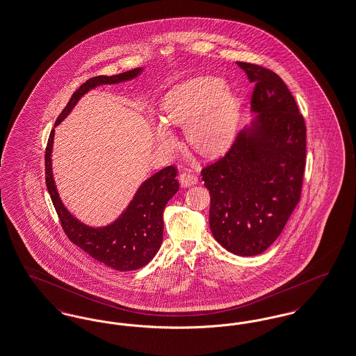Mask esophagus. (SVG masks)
I'll list each match as a JSON object with an SVG mask.
<instances>
[{"instance_id": "34e87169", "label": "esophagus", "mask_w": 356, "mask_h": 356, "mask_svg": "<svg viewBox=\"0 0 356 356\" xmlns=\"http://www.w3.org/2000/svg\"><path fill=\"white\" fill-rule=\"evenodd\" d=\"M179 180H180V184L183 188H188V186H192V185H196L199 183L197 176H195L192 172H183L180 175Z\"/></svg>"}]
</instances>
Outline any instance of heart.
Segmentation results:
<instances>
[{
  "mask_svg": "<svg viewBox=\"0 0 356 356\" xmlns=\"http://www.w3.org/2000/svg\"><path fill=\"white\" fill-rule=\"evenodd\" d=\"M164 122H154L157 143L176 145L171 128L185 127L188 143L202 155H218L233 143L238 122V100L221 78L196 75L172 86L163 99Z\"/></svg>",
  "mask_w": 356,
  "mask_h": 356,
  "instance_id": "b5f03b06",
  "label": "heart"
}]
</instances>
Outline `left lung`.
Masks as SVG:
<instances>
[{"label":"left lung","instance_id":"left-lung-1","mask_svg":"<svg viewBox=\"0 0 356 356\" xmlns=\"http://www.w3.org/2000/svg\"><path fill=\"white\" fill-rule=\"evenodd\" d=\"M254 83L249 126L227 155L201 171L211 193L209 227L237 256L261 254L278 238L300 197L306 126L284 81L265 67L237 62Z\"/></svg>","mask_w":356,"mask_h":356}]
</instances>
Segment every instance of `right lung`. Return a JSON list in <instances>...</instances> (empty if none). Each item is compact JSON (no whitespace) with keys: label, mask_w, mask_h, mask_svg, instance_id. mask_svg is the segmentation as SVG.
Listing matches in <instances>:
<instances>
[{"label":"right lung","mask_w":356,"mask_h":356,"mask_svg":"<svg viewBox=\"0 0 356 356\" xmlns=\"http://www.w3.org/2000/svg\"><path fill=\"white\" fill-rule=\"evenodd\" d=\"M143 70V67H138L118 75H100L88 79L72 94V99L58 116L54 127L66 119L79 99L90 90H94L98 86L116 85L132 81L138 78ZM54 132V129L50 132L44 154L46 186L62 228L70 241L78 245L94 259L115 270H138L145 266L156 256L163 242V212L167 202L179 191V183L176 180L177 170L170 165L154 173L143 181L127 208L111 224L90 227L72 216L59 197L51 165Z\"/></svg>","instance_id":"add662e5"}]
</instances>
